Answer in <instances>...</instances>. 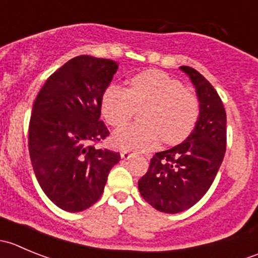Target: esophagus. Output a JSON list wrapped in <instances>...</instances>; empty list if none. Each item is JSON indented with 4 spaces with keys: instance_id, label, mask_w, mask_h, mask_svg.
Returning a JSON list of instances; mask_svg holds the SVG:
<instances>
[{
    "instance_id": "obj_1",
    "label": "esophagus",
    "mask_w": 258,
    "mask_h": 258,
    "mask_svg": "<svg viewBox=\"0 0 258 258\" xmlns=\"http://www.w3.org/2000/svg\"><path fill=\"white\" fill-rule=\"evenodd\" d=\"M121 157L124 158V160H131V158L135 157L134 153L128 152V151H121Z\"/></svg>"
}]
</instances>
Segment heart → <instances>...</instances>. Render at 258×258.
<instances>
[{"mask_svg": "<svg viewBox=\"0 0 258 258\" xmlns=\"http://www.w3.org/2000/svg\"><path fill=\"white\" fill-rule=\"evenodd\" d=\"M142 108H146L145 124H131L114 132L113 142L119 148L150 151L161 140L167 145L179 144L189 136L200 116L197 96L178 80L155 70L132 77L128 90L110 86L101 102L103 117L114 127L123 126Z\"/></svg>", "mask_w": 258, "mask_h": 258, "instance_id": "heart-1", "label": "heart"}]
</instances>
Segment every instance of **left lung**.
<instances>
[{
	"label": "left lung",
	"instance_id": "obj_1",
	"mask_svg": "<svg viewBox=\"0 0 258 258\" xmlns=\"http://www.w3.org/2000/svg\"><path fill=\"white\" fill-rule=\"evenodd\" d=\"M200 101L194 131L182 144L157 152L139 181L145 201L165 213L189 209L205 196L226 152V111L213 86L195 69L181 66Z\"/></svg>",
	"mask_w": 258,
	"mask_h": 258
}]
</instances>
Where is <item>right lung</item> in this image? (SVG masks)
Instances as JSON below:
<instances>
[{
	"label": "right lung",
	"mask_w": 258,
	"mask_h": 258,
	"mask_svg": "<svg viewBox=\"0 0 258 258\" xmlns=\"http://www.w3.org/2000/svg\"><path fill=\"white\" fill-rule=\"evenodd\" d=\"M117 69L112 59L75 57L48 77L33 103L28 128L33 172L46 196L69 212L98 201L121 158L93 145L110 135L100 119L101 102Z\"/></svg>",
	"instance_id": "right-lung-1"
}]
</instances>
